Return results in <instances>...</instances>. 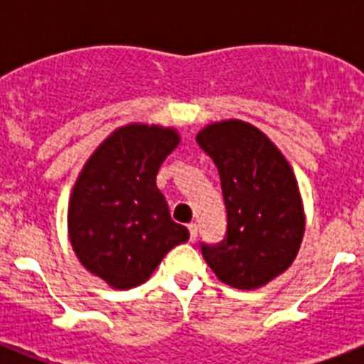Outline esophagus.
<instances>
[{
  "instance_id": "34e87169",
  "label": "esophagus",
  "mask_w": 364,
  "mask_h": 364,
  "mask_svg": "<svg viewBox=\"0 0 364 364\" xmlns=\"http://www.w3.org/2000/svg\"><path fill=\"white\" fill-rule=\"evenodd\" d=\"M188 236H191V242H194V240H196V236H198V227H196L194 223H191V225H188Z\"/></svg>"
}]
</instances>
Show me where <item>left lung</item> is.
I'll return each instance as SVG.
<instances>
[{
    "mask_svg": "<svg viewBox=\"0 0 364 364\" xmlns=\"http://www.w3.org/2000/svg\"><path fill=\"white\" fill-rule=\"evenodd\" d=\"M196 143L217 166L227 210L225 238L200 243L202 257L230 287L266 285L291 266L304 234L293 170L276 145L247 122L205 126Z\"/></svg>",
    "mask_w": 364,
    "mask_h": 364,
    "instance_id": "1",
    "label": "left lung"
}]
</instances>
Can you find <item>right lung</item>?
Here are the masks:
<instances>
[{
  "label": "right lung",
  "mask_w": 364,
  "mask_h": 364,
  "mask_svg": "<svg viewBox=\"0 0 364 364\" xmlns=\"http://www.w3.org/2000/svg\"><path fill=\"white\" fill-rule=\"evenodd\" d=\"M177 143L171 128L122 126L77 179L68 215L71 245L81 264L111 287L143 283L170 249L188 240L156 187L159 168Z\"/></svg>",
  "instance_id": "right-lung-1"
}]
</instances>
